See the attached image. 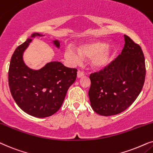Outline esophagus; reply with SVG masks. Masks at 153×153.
<instances>
[{"mask_svg": "<svg viewBox=\"0 0 153 153\" xmlns=\"http://www.w3.org/2000/svg\"><path fill=\"white\" fill-rule=\"evenodd\" d=\"M84 75H85L84 72H82V71H78V78H82V77L84 76Z\"/></svg>", "mask_w": 153, "mask_h": 153, "instance_id": "34e87169", "label": "esophagus"}]
</instances>
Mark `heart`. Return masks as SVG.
Masks as SVG:
<instances>
[{
	"label": "heart",
	"instance_id": "b5f03b06",
	"mask_svg": "<svg viewBox=\"0 0 153 153\" xmlns=\"http://www.w3.org/2000/svg\"><path fill=\"white\" fill-rule=\"evenodd\" d=\"M115 47L106 46L105 42L92 40L81 44L78 52L73 48H67L65 51V57L73 64H78L82 57L91 58V65L94 68H103L111 63L115 52Z\"/></svg>",
	"mask_w": 153,
	"mask_h": 153
}]
</instances>
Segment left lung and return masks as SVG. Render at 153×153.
I'll return each mask as SVG.
<instances>
[{"label":"left lung","mask_w":153,"mask_h":153,"mask_svg":"<svg viewBox=\"0 0 153 153\" xmlns=\"http://www.w3.org/2000/svg\"><path fill=\"white\" fill-rule=\"evenodd\" d=\"M121 54L107 67L89 75L91 106L103 116L117 115L134 102L143 87L146 64L139 45L125 35Z\"/></svg>","instance_id":"left-lung-1"}]
</instances>
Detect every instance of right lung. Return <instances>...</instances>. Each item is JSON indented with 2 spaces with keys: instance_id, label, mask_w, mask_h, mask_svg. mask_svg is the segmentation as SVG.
Listing matches in <instances>:
<instances>
[{
  "instance_id": "obj_1",
  "label": "right lung",
  "mask_w": 153,
  "mask_h": 153,
  "mask_svg": "<svg viewBox=\"0 0 153 153\" xmlns=\"http://www.w3.org/2000/svg\"><path fill=\"white\" fill-rule=\"evenodd\" d=\"M44 35L34 33L30 38ZM32 41L28 38L18 46L10 61L8 82L14 100L22 111L36 117H46L58 111L67 91L75 82L77 69L52 62L39 70H33L24 64L23 53ZM56 48L59 42L53 41Z\"/></svg>"
}]
</instances>
